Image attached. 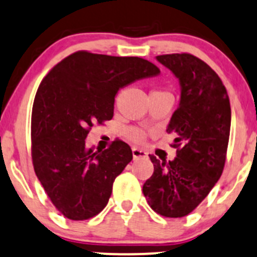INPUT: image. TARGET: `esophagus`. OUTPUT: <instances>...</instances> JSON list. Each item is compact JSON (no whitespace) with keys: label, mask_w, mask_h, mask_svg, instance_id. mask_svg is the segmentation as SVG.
Segmentation results:
<instances>
[{"label":"esophagus","mask_w":257,"mask_h":257,"mask_svg":"<svg viewBox=\"0 0 257 257\" xmlns=\"http://www.w3.org/2000/svg\"><path fill=\"white\" fill-rule=\"evenodd\" d=\"M132 153H133L134 159H136V158H141V157H146L147 156L146 151H143V149L137 148V147H133V148H132Z\"/></svg>","instance_id":"esophagus-1"}]
</instances>
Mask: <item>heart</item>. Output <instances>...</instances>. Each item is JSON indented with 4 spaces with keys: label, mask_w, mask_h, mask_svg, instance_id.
Segmentation results:
<instances>
[{
    "label": "heart",
    "mask_w": 257,
    "mask_h": 257,
    "mask_svg": "<svg viewBox=\"0 0 257 257\" xmlns=\"http://www.w3.org/2000/svg\"><path fill=\"white\" fill-rule=\"evenodd\" d=\"M166 93V91H164ZM126 137L131 139L134 143H143L147 138V132L142 128H137V126H133V128H129L126 131Z\"/></svg>",
    "instance_id": "b5f03b06"
}]
</instances>
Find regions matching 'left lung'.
<instances>
[{
    "label": "left lung",
    "instance_id": "1",
    "mask_svg": "<svg viewBox=\"0 0 257 257\" xmlns=\"http://www.w3.org/2000/svg\"><path fill=\"white\" fill-rule=\"evenodd\" d=\"M178 78L181 101L168 133L177 138L173 161L151 154L154 172L143 186L152 210L179 218L189 215L210 193L223 172L231 128L227 90L210 65L192 54L157 56Z\"/></svg>",
    "mask_w": 257,
    "mask_h": 257
}]
</instances>
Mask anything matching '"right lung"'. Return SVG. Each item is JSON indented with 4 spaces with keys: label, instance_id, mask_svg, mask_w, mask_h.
Here are the masks:
<instances>
[{
    "label": "right lung",
    "instance_id": "obj_1",
    "mask_svg": "<svg viewBox=\"0 0 257 257\" xmlns=\"http://www.w3.org/2000/svg\"><path fill=\"white\" fill-rule=\"evenodd\" d=\"M158 74L153 62L142 57L81 50L42 79L32 105V164L52 205L66 218L84 221L101 212L114 179L133 159L120 139L104 151L86 148L91 126L113 118L119 89Z\"/></svg>",
    "mask_w": 257,
    "mask_h": 257
}]
</instances>
